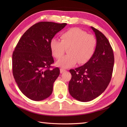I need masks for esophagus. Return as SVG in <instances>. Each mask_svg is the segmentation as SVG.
Here are the masks:
<instances>
[{
	"label": "esophagus",
	"instance_id": "1",
	"mask_svg": "<svg viewBox=\"0 0 127 127\" xmlns=\"http://www.w3.org/2000/svg\"><path fill=\"white\" fill-rule=\"evenodd\" d=\"M65 71H66V70L63 69V68H61L60 69V72L61 74L63 73V72H65Z\"/></svg>",
	"mask_w": 127,
	"mask_h": 127
}]
</instances>
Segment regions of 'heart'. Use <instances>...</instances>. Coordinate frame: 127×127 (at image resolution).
<instances>
[{
  "mask_svg": "<svg viewBox=\"0 0 127 127\" xmlns=\"http://www.w3.org/2000/svg\"><path fill=\"white\" fill-rule=\"evenodd\" d=\"M61 41L51 40L50 46L52 55L56 58H60L65 53V48L68 49L69 55L62 57L56 63L57 65L62 68H69L77 62L80 64H85L95 51V37L80 28L69 29L61 35Z\"/></svg>",
  "mask_w": 127,
  "mask_h": 127,
  "instance_id": "b5f03b06",
  "label": "heart"
}]
</instances>
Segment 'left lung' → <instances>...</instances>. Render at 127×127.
Listing matches in <instances>:
<instances>
[{"label":"left lung","instance_id":"left-lung-1","mask_svg":"<svg viewBox=\"0 0 127 127\" xmlns=\"http://www.w3.org/2000/svg\"><path fill=\"white\" fill-rule=\"evenodd\" d=\"M91 28L96 36L95 52L84 65L69 70V93L82 102L92 100L104 92L111 81L114 65V52L109 40L98 29Z\"/></svg>","mask_w":127,"mask_h":127}]
</instances>
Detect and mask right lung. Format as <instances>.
Instances as JSON below:
<instances>
[{
	"instance_id": "right-lung-1",
	"label": "right lung",
	"mask_w": 127,
	"mask_h": 127,
	"mask_svg": "<svg viewBox=\"0 0 127 127\" xmlns=\"http://www.w3.org/2000/svg\"><path fill=\"white\" fill-rule=\"evenodd\" d=\"M66 23L40 22L29 28L21 37L12 54V73L18 87L34 101L47 98L60 70L50 69L54 63L50 42Z\"/></svg>"
}]
</instances>
